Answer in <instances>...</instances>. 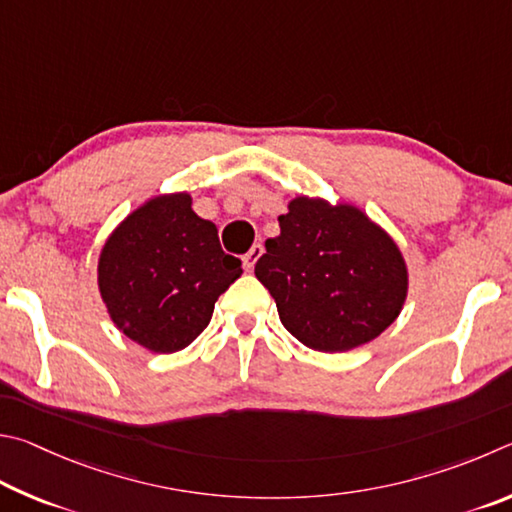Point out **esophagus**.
Here are the masks:
<instances>
[{
  "mask_svg": "<svg viewBox=\"0 0 512 512\" xmlns=\"http://www.w3.org/2000/svg\"><path fill=\"white\" fill-rule=\"evenodd\" d=\"M261 256H263V245H254V247H251V249L247 251V254H245V258H242V265H245V270H247V272L254 270V265L258 263V258H261Z\"/></svg>",
  "mask_w": 512,
  "mask_h": 512,
  "instance_id": "esophagus-1",
  "label": "esophagus"
}]
</instances>
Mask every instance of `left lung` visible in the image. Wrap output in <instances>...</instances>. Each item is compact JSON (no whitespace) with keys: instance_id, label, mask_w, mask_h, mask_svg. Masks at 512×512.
<instances>
[{"instance_id":"1","label":"left lung","mask_w":512,"mask_h":512,"mask_svg":"<svg viewBox=\"0 0 512 512\" xmlns=\"http://www.w3.org/2000/svg\"><path fill=\"white\" fill-rule=\"evenodd\" d=\"M279 227V236L265 242L256 279L303 346L346 353L398 319L409 292L407 261L360 206L297 195Z\"/></svg>"}]
</instances>
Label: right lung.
Instances as JSON below:
<instances>
[{
	"mask_svg": "<svg viewBox=\"0 0 512 512\" xmlns=\"http://www.w3.org/2000/svg\"><path fill=\"white\" fill-rule=\"evenodd\" d=\"M186 191L155 195L116 224L98 254V292L112 324L150 353H177L209 326L242 274Z\"/></svg>",
	"mask_w": 512,
	"mask_h": 512,
	"instance_id": "1",
	"label": "right lung"
}]
</instances>
